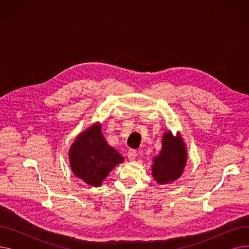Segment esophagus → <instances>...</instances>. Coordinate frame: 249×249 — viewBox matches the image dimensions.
<instances>
[{"instance_id": "1", "label": "esophagus", "mask_w": 249, "mask_h": 249, "mask_svg": "<svg viewBox=\"0 0 249 249\" xmlns=\"http://www.w3.org/2000/svg\"><path fill=\"white\" fill-rule=\"evenodd\" d=\"M137 156V151L135 149H129L128 151V159L130 160H134Z\"/></svg>"}]
</instances>
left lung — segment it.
I'll return each instance as SVG.
<instances>
[{"instance_id":"8db88e82","label":"left lung","mask_w":249,"mask_h":249,"mask_svg":"<svg viewBox=\"0 0 249 249\" xmlns=\"http://www.w3.org/2000/svg\"><path fill=\"white\" fill-rule=\"evenodd\" d=\"M187 160L186 144L179 133L174 136L171 131L164 132L161 150L158 156L153 158L152 177L160 185L169 184L181 176Z\"/></svg>"}]
</instances>
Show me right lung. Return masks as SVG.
<instances>
[{
    "mask_svg": "<svg viewBox=\"0 0 249 249\" xmlns=\"http://www.w3.org/2000/svg\"><path fill=\"white\" fill-rule=\"evenodd\" d=\"M69 158L74 176L91 187H100L112 169L124 161L123 156L105 140L100 123L75 138Z\"/></svg>",
    "mask_w": 249,
    "mask_h": 249,
    "instance_id": "add662e5",
    "label": "right lung"
}]
</instances>
